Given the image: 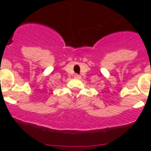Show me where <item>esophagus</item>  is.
I'll use <instances>...</instances> for the list:
<instances>
[{
    "label": "esophagus",
    "instance_id": "34e87169",
    "mask_svg": "<svg viewBox=\"0 0 151 151\" xmlns=\"http://www.w3.org/2000/svg\"><path fill=\"white\" fill-rule=\"evenodd\" d=\"M74 78H75V79H80V78H81V76L79 75V74H74Z\"/></svg>",
    "mask_w": 151,
    "mask_h": 151
}]
</instances>
